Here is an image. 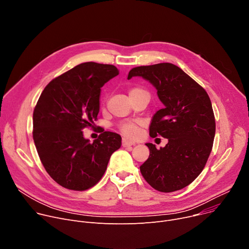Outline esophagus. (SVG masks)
Segmentation results:
<instances>
[{"instance_id": "obj_1", "label": "esophagus", "mask_w": 249, "mask_h": 249, "mask_svg": "<svg viewBox=\"0 0 249 249\" xmlns=\"http://www.w3.org/2000/svg\"><path fill=\"white\" fill-rule=\"evenodd\" d=\"M132 145H135L134 141H132V140H130L128 138H125V137L122 139V146L123 147H130Z\"/></svg>"}]
</instances>
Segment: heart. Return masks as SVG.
I'll return each instance as SVG.
<instances>
[{"label":"heart","instance_id":"1","mask_svg":"<svg viewBox=\"0 0 249 249\" xmlns=\"http://www.w3.org/2000/svg\"><path fill=\"white\" fill-rule=\"evenodd\" d=\"M143 91H144V90H142L141 88H132L130 90V95L136 94V93H139V92H143ZM120 129L125 135H127V136H130V137H135L139 134L138 125L136 123H134V122L123 123V124L120 125Z\"/></svg>","mask_w":249,"mask_h":249}]
</instances>
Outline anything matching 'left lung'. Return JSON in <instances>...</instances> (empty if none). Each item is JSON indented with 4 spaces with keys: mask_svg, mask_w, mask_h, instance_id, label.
I'll return each mask as SVG.
<instances>
[{
    "mask_svg": "<svg viewBox=\"0 0 249 249\" xmlns=\"http://www.w3.org/2000/svg\"><path fill=\"white\" fill-rule=\"evenodd\" d=\"M140 76L156 89L164 108L155 113L150 136L168 139L164 148L152 143L140 167L155 190L171 193L189 186L205 168L212 152L215 120L211 99L199 84L173 63L134 67L128 79Z\"/></svg>",
    "mask_w": 249,
    "mask_h": 249,
    "instance_id": "obj_1",
    "label": "left lung"
}]
</instances>
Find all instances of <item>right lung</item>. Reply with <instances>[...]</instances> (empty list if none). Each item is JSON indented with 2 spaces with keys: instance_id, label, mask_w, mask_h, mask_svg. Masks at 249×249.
Listing matches in <instances>:
<instances>
[{
  "instance_id": "add662e5",
  "label": "right lung",
  "mask_w": 249,
  "mask_h": 249,
  "mask_svg": "<svg viewBox=\"0 0 249 249\" xmlns=\"http://www.w3.org/2000/svg\"><path fill=\"white\" fill-rule=\"evenodd\" d=\"M119 74L111 64L83 62L52 80L34 110L33 137L39 159L63 188L85 191L104 175L121 136L105 131L90 143L82 130L99 113L101 87Z\"/></svg>"
}]
</instances>
